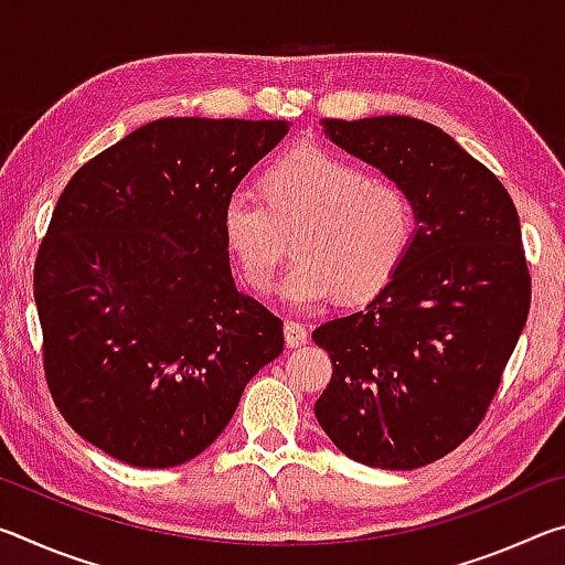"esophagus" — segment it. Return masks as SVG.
<instances>
[{"mask_svg":"<svg viewBox=\"0 0 565 565\" xmlns=\"http://www.w3.org/2000/svg\"><path fill=\"white\" fill-rule=\"evenodd\" d=\"M284 337H286V347L289 349H299L309 341V331H306L303 323L299 321H286L284 323Z\"/></svg>","mask_w":565,"mask_h":565,"instance_id":"esophagus-1","label":"esophagus"}]
</instances>
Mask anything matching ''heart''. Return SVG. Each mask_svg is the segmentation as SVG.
Listing matches in <instances>:
<instances>
[{"label":"heart","mask_w":565,"mask_h":565,"mask_svg":"<svg viewBox=\"0 0 565 565\" xmlns=\"http://www.w3.org/2000/svg\"><path fill=\"white\" fill-rule=\"evenodd\" d=\"M296 259L281 294L309 309L341 291L366 299L384 289L404 262L416 228L408 191L371 177L359 161L327 147L286 151L264 174V196L236 189L222 209V234L238 271L256 294L276 286L286 232H294Z\"/></svg>","instance_id":"obj_1"}]
</instances>
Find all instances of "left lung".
Segmentation results:
<instances>
[{
  "instance_id": "8db88e82",
  "label": "left lung",
  "mask_w": 565,
  "mask_h": 565,
  "mask_svg": "<svg viewBox=\"0 0 565 565\" xmlns=\"http://www.w3.org/2000/svg\"><path fill=\"white\" fill-rule=\"evenodd\" d=\"M321 124L408 191L418 228L366 309L311 333L333 363L313 414L353 461L411 471L461 446L501 386L531 306L519 212L493 171L434 124Z\"/></svg>"
}]
</instances>
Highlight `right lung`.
I'll list each match as a JSON object with an SVG mask.
<instances>
[{"label": "right lung", "mask_w": 565, "mask_h": 565, "mask_svg": "<svg viewBox=\"0 0 565 565\" xmlns=\"http://www.w3.org/2000/svg\"><path fill=\"white\" fill-rule=\"evenodd\" d=\"M286 121L171 117L89 159L34 264L46 386L117 461L171 468L216 441L284 321L236 289L222 209Z\"/></svg>", "instance_id": "1"}]
</instances>
